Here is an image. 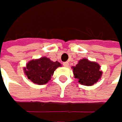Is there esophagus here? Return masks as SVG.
<instances>
[{
  "label": "esophagus",
  "instance_id": "obj_1",
  "mask_svg": "<svg viewBox=\"0 0 122 122\" xmlns=\"http://www.w3.org/2000/svg\"><path fill=\"white\" fill-rule=\"evenodd\" d=\"M63 65H64L65 67H68V66H69V62H68V61L64 62V63H63Z\"/></svg>",
  "mask_w": 122,
  "mask_h": 122
}]
</instances>
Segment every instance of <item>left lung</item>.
<instances>
[{
	"instance_id": "left-lung-1",
	"label": "left lung",
	"mask_w": 122,
	"mask_h": 122,
	"mask_svg": "<svg viewBox=\"0 0 122 122\" xmlns=\"http://www.w3.org/2000/svg\"><path fill=\"white\" fill-rule=\"evenodd\" d=\"M73 74L78 82L84 86H92L101 78L102 72L96 62L90 61L86 58L80 60L78 64L72 67Z\"/></svg>"
}]
</instances>
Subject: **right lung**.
Segmentation results:
<instances>
[{"mask_svg": "<svg viewBox=\"0 0 122 122\" xmlns=\"http://www.w3.org/2000/svg\"><path fill=\"white\" fill-rule=\"evenodd\" d=\"M61 65L58 61L53 62L47 57H42L30 61L24 68V72L34 83L43 85L50 81L54 71Z\"/></svg>", "mask_w": 122, "mask_h": 122, "instance_id": "right-lung-1", "label": "right lung"}]
</instances>
